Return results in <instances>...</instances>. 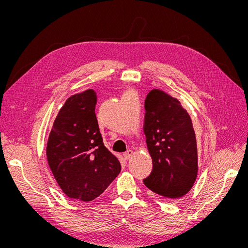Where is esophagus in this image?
I'll return each instance as SVG.
<instances>
[{"label":"esophagus","mask_w":248,"mask_h":248,"mask_svg":"<svg viewBox=\"0 0 248 248\" xmlns=\"http://www.w3.org/2000/svg\"><path fill=\"white\" fill-rule=\"evenodd\" d=\"M133 155H134V152L132 150H128L124 154V157L125 160H128V159H131L133 157Z\"/></svg>","instance_id":"34e87169"}]
</instances>
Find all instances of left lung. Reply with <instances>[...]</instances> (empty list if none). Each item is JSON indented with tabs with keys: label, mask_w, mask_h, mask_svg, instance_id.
Listing matches in <instances>:
<instances>
[{
	"label": "left lung",
	"mask_w": 248,
	"mask_h": 248,
	"mask_svg": "<svg viewBox=\"0 0 248 248\" xmlns=\"http://www.w3.org/2000/svg\"><path fill=\"white\" fill-rule=\"evenodd\" d=\"M144 132L153 170L144 184L168 199L183 197L198 173L197 142L191 117L181 102L160 89L145 100Z\"/></svg>",
	"instance_id": "obj_1"
}]
</instances>
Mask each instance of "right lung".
<instances>
[{
  "label": "right lung",
  "instance_id": "right-lung-1",
  "mask_svg": "<svg viewBox=\"0 0 248 248\" xmlns=\"http://www.w3.org/2000/svg\"><path fill=\"white\" fill-rule=\"evenodd\" d=\"M95 104L93 89L71 95L56 116L46 148L48 165L61 190L84 202L98 197L122 170L120 161L103 145Z\"/></svg>",
  "mask_w": 248,
  "mask_h": 248
}]
</instances>
